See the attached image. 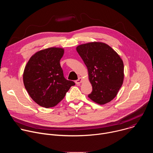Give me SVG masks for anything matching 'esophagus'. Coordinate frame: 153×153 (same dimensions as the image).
Wrapping results in <instances>:
<instances>
[{"mask_svg":"<svg viewBox=\"0 0 153 153\" xmlns=\"http://www.w3.org/2000/svg\"><path fill=\"white\" fill-rule=\"evenodd\" d=\"M83 81V79L82 78V77H79V79H78V80H76V83L77 84V85H79V84H80V83H82V82Z\"/></svg>","mask_w":153,"mask_h":153,"instance_id":"1","label":"esophagus"}]
</instances>
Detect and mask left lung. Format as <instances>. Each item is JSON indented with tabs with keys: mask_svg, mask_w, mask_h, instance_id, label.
<instances>
[{
	"mask_svg": "<svg viewBox=\"0 0 153 153\" xmlns=\"http://www.w3.org/2000/svg\"><path fill=\"white\" fill-rule=\"evenodd\" d=\"M76 50L88 69L93 91L88 97L104 105L117 94L123 82V62L119 55L108 45L93 42L80 45Z\"/></svg>",
	"mask_w": 153,
	"mask_h": 153,
	"instance_id": "obj_1",
	"label": "left lung"
}]
</instances>
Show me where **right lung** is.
<instances>
[{
    "mask_svg": "<svg viewBox=\"0 0 153 153\" xmlns=\"http://www.w3.org/2000/svg\"><path fill=\"white\" fill-rule=\"evenodd\" d=\"M62 48L51 47L33 54L27 62L23 74L25 88L31 99L47 108L55 106L75 83L63 76L60 60Z\"/></svg>",
    "mask_w": 153,
    "mask_h": 153,
    "instance_id": "add662e5",
    "label": "right lung"
}]
</instances>
